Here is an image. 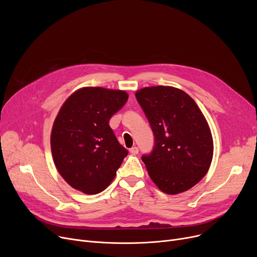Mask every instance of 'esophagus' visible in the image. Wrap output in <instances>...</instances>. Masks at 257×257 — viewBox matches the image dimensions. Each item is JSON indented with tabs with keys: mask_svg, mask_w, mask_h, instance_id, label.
Wrapping results in <instances>:
<instances>
[{
	"mask_svg": "<svg viewBox=\"0 0 257 257\" xmlns=\"http://www.w3.org/2000/svg\"><path fill=\"white\" fill-rule=\"evenodd\" d=\"M129 152L133 155H137L139 153V148L138 147H132L131 149H129Z\"/></svg>",
	"mask_w": 257,
	"mask_h": 257,
	"instance_id": "1",
	"label": "esophagus"
}]
</instances>
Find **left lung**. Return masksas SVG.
Listing matches in <instances>:
<instances>
[{
	"instance_id": "1",
	"label": "left lung",
	"mask_w": 257,
	"mask_h": 257,
	"mask_svg": "<svg viewBox=\"0 0 257 257\" xmlns=\"http://www.w3.org/2000/svg\"><path fill=\"white\" fill-rule=\"evenodd\" d=\"M138 102L154 133V148L142 159L161 192L176 195L203 178L212 160L213 141L207 120L186 92L172 86L137 91Z\"/></svg>"
}]
</instances>
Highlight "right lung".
Listing matches in <instances>:
<instances>
[{
  "mask_svg": "<svg viewBox=\"0 0 257 257\" xmlns=\"http://www.w3.org/2000/svg\"><path fill=\"white\" fill-rule=\"evenodd\" d=\"M128 93L103 87H83L66 99L54 120L51 150L61 177L87 195L111 183L128 151L109 126Z\"/></svg>",
  "mask_w": 257,
  "mask_h": 257,
  "instance_id": "obj_1",
  "label": "right lung"
}]
</instances>
